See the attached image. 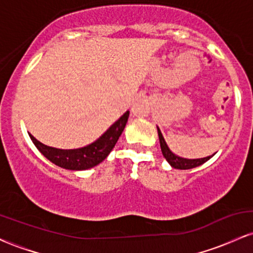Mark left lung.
Segmentation results:
<instances>
[{
	"instance_id": "1",
	"label": "left lung",
	"mask_w": 253,
	"mask_h": 253,
	"mask_svg": "<svg viewBox=\"0 0 253 253\" xmlns=\"http://www.w3.org/2000/svg\"><path fill=\"white\" fill-rule=\"evenodd\" d=\"M158 136H159V143H161V149H162V153L165 157L169 164L175 169H179V170H188V169H193V168L199 167L203 163L208 161V159L211 158V156L210 157H205V158H200V159H185V158H181V157L173 155L172 152L169 150L167 143H165L163 135H162L161 130L158 128Z\"/></svg>"
}]
</instances>
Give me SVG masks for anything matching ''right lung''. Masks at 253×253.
Returning <instances> with one entry per match:
<instances>
[{
    "mask_svg": "<svg viewBox=\"0 0 253 253\" xmlns=\"http://www.w3.org/2000/svg\"><path fill=\"white\" fill-rule=\"evenodd\" d=\"M128 115L129 112L125 113L123 117L114 125H112L109 129L96 141L85 147H81V149H54V147L46 146L38 141L32 134H30V136L37 149L53 164L68 170H86L100 164L103 159L107 158V156L109 155L110 151L113 150V147L119 140V136L124 132L125 126L128 120Z\"/></svg>",
    "mask_w": 253,
    "mask_h": 253,
    "instance_id": "obj_1",
    "label": "right lung"
}]
</instances>
